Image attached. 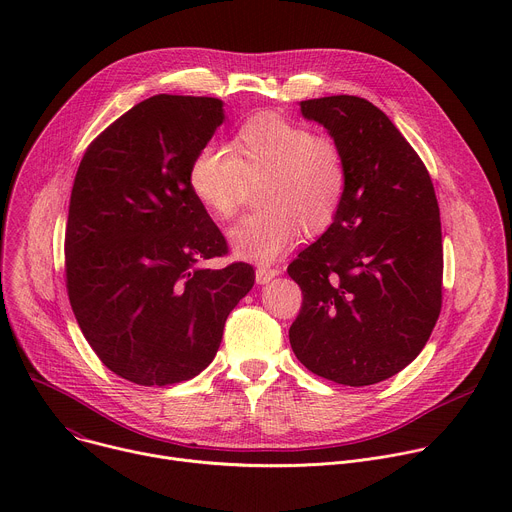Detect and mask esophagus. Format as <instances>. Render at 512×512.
Wrapping results in <instances>:
<instances>
[{
  "label": "esophagus",
  "instance_id": "34e87169",
  "mask_svg": "<svg viewBox=\"0 0 512 512\" xmlns=\"http://www.w3.org/2000/svg\"><path fill=\"white\" fill-rule=\"evenodd\" d=\"M281 271L275 267H259L257 271H255V279H257V283L259 285H265V283H269L273 277H277Z\"/></svg>",
  "mask_w": 512,
  "mask_h": 512
}]
</instances>
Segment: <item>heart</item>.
<instances>
[{
  "label": "heart",
  "instance_id": "obj_1",
  "mask_svg": "<svg viewBox=\"0 0 512 512\" xmlns=\"http://www.w3.org/2000/svg\"><path fill=\"white\" fill-rule=\"evenodd\" d=\"M263 174V208L229 231L233 253L259 265L287 253L302 229L310 235L326 231L346 194V164L338 143L275 113L243 123L231 148L202 145L190 162L188 186L212 218L229 221L239 208L245 178Z\"/></svg>",
  "mask_w": 512,
  "mask_h": 512
}]
</instances>
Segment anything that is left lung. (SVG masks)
<instances>
[{
    "mask_svg": "<svg viewBox=\"0 0 512 512\" xmlns=\"http://www.w3.org/2000/svg\"><path fill=\"white\" fill-rule=\"evenodd\" d=\"M344 156L346 194L328 231L287 267L302 287L289 342L338 385L381 383L423 350L442 310L440 206L421 158L373 103L302 101Z\"/></svg>",
    "mask_w": 512,
    "mask_h": 512,
    "instance_id": "8db88e82",
    "label": "left lung"
}]
</instances>
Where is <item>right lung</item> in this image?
Returning <instances> with one entry per match:
<instances>
[{
  "mask_svg": "<svg viewBox=\"0 0 512 512\" xmlns=\"http://www.w3.org/2000/svg\"><path fill=\"white\" fill-rule=\"evenodd\" d=\"M223 119L214 97L145 99L91 141L72 184L68 300L101 362L135 385L204 371L255 283L249 263L200 265L229 245L194 198L188 168Z\"/></svg>",
  "mask_w": 512,
  "mask_h": 512,
  "instance_id": "add662e5",
  "label": "right lung"
}]
</instances>
